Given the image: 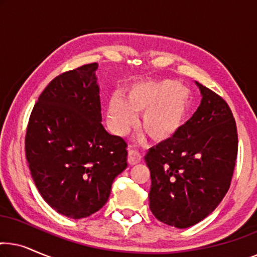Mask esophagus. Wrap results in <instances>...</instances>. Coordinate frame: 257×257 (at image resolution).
<instances>
[{
	"instance_id": "obj_1",
	"label": "esophagus",
	"mask_w": 257,
	"mask_h": 257,
	"mask_svg": "<svg viewBox=\"0 0 257 257\" xmlns=\"http://www.w3.org/2000/svg\"><path fill=\"white\" fill-rule=\"evenodd\" d=\"M140 160H142V156H140V154L137 152V151L132 150V149H128L127 163L130 165H136V164H138Z\"/></svg>"
}]
</instances>
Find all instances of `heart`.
I'll list each match as a JSON object with an SVG mask.
<instances>
[{
  "label": "heart",
  "mask_w": 257,
  "mask_h": 257,
  "mask_svg": "<svg viewBox=\"0 0 257 257\" xmlns=\"http://www.w3.org/2000/svg\"><path fill=\"white\" fill-rule=\"evenodd\" d=\"M191 106V93L171 79L137 82L126 90L124 99L114 96L108 103V121L118 135H124L143 114L142 127L151 139L167 143L184 127Z\"/></svg>",
  "instance_id": "obj_1"
}]
</instances>
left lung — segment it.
Here are the masks:
<instances>
[{
	"mask_svg": "<svg viewBox=\"0 0 257 257\" xmlns=\"http://www.w3.org/2000/svg\"><path fill=\"white\" fill-rule=\"evenodd\" d=\"M198 84L201 104L174 139L145 157L150 208L161 222L187 228L208 216L226 195L237 158V130L229 105Z\"/></svg>",
	"mask_w": 257,
	"mask_h": 257,
	"instance_id": "1",
	"label": "left lung"
}]
</instances>
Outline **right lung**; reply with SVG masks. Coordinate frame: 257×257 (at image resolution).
<instances>
[{
	"label": "right lung",
	"instance_id": "add662e5",
	"mask_svg": "<svg viewBox=\"0 0 257 257\" xmlns=\"http://www.w3.org/2000/svg\"><path fill=\"white\" fill-rule=\"evenodd\" d=\"M97 69L91 63L52 79L27 126L26 157L35 185L51 208L71 219L99 210L127 166V144L100 122Z\"/></svg>",
	"mask_w": 257,
	"mask_h": 257
}]
</instances>
